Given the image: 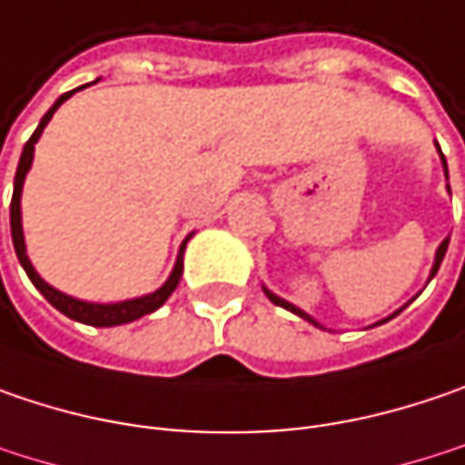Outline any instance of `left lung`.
I'll list each match as a JSON object with an SVG mask.
<instances>
[{"label":"left lung","instance_id":"1","mask_svg":"<svg viewBox=\"0 0 465 465\" xmlns=\"http://www.w3.org/2000/svg\"><path fill=\"white\" fill-rule=\"evenodd\" d=\"M440 154H442V152H440ZM442 165H445V176H448V163H445V154H442ZM448 189H450V186H448ZM445 252H448V239H445V242L440 244V250H437V255H434V265H431V276H429V279H434V273L440 271V262H442V258H445ZM262 292L268 294V300H271L273 305H279V308H287V311H292V313H294V315H300V318H305V321H311L313 326H321V323H318V321H313V318H311V315L305 313V311H300V308H294L292 302H287V300H282V297H279V294H273L271 289L262 287ZM397 313H400V311H397ZM397 313H395V315H397ZM390 318H392V315H390ZM390 318H384V321H379V323H387Z\"/></svg>","mask_w":465,"mask_h":465}]
</instances>
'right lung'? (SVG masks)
I'll use <instances>...</instances> for the list:
<instances>
[{
    "mask_svg": "<svg viewBox=\"0 0 465 465\" xmlns=\"http://www.w3.org/2000/svg\"><path fill=\"white\" fill-rule=\"evenodd\" d=\"M78 92V89H73L68 94H63L52 107H49V113L42 118V124L39 128L34 131V136L25 142V147H23V154H20V163H17V173H15V189H13V203H10V229H13V244H15V252H17V260H20V265L25 268V273H28V279H31V284L42 292L44 297L49 300V305H54L60 313H65L73 321H78V323H89V326H121V323H131V321H136V318H142V315L154 313L171 294H173V289L178 287V282H181V273H183V247H186V242H189V236L183 239V244H181V250H178V258L176 265H173V271H171V276H168V282L163 284V287L157 289V292H152V294H144V297H136V300H125V302H110V305H99V302H84V300H75V297H70V294H63V292H57L54 287H49L46 282H44L42 276L36 273V268L31 265V260L25 255V239H23V223H20V192H23V181H25V173H28V168H31V163H34V144L39 142V136H42V131L46 128V124L52 121V115H54V110Z\"/></svg>",
    "mask_w": 465,
    "mask_h": 465,
    "instance_id": "obj_1",
    "label": "right lung"
}]
</instances>
